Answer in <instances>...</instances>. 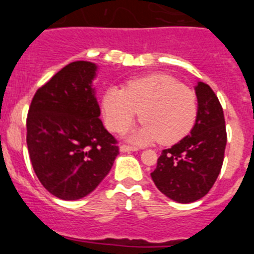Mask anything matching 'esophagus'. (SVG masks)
<instances>
[{"label": "esophagus", "mask_w": 254, "mask_h": 254, "mask_svg": "<svg viewBox=\"0 0 254 254\" xmlns=\"http://www.w3.org/2000/svg\"><path fill=\"white\" fill-rule=\"evenodd\" d=\"M120 150L122 152H129V151H137L138 147L136 146H129V145H121Z\"/></svg>", "instance_id": "1"}]
</instances>
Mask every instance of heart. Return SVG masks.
I'll list each match as a JSON object with an SVG mask.
<instances>
[{
  "mask_svg": "<svg viewBox=\"0 0 254 254\" xmlns=\"http://www.w3.org/2000/svg\"><path fill=\"white\" fill-rule=\"evenodd\" d=\"M105 125L112 132L126 131L140 112L143 126L133 140L173 145L186 137L197 117V98L190 89L165 73L126 82L125 90L112 86L102 100Z\"/></svg>",
  "mask_w": 254,
  "mask_h": 254,
  "instance_id": "1",
  "label": "heart"
}]
</instances>
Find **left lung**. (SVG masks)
I'll return each instance as SVG.
<instances>
[{"mask_svg":"<svg viewBox=\"0 0 254 254\" xmlns=\"http://www.w3.org/2000/svg\"><path fill=\"white\" fill-rule=\"evenodd\" d=\"M198 113L190 134L163 150L151 173L161 193L177 202L202 198L216 182L223 167L226 127L223 107L205 82L196 86Z\"/></svg>","mask_w":254,"mask_h":254,"instance_id":"1","label":"left lung"}]
</instances>
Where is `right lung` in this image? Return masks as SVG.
Here are the masks:
<instances>
[{"label": "right lung", "instance_id": "right-lung-1", "mask_svg": "<svg viewBox=\"0 0 254 254\" xmlns=\"http://www.w3.org/2000/svg\"><path fill=\"white\" fill-rule=\"evenodd\" d=\"M96 66L76 61L39 87L26 117V145L38 179L61 199L93 192L120 154L99 120L91 81Z\"/></svg>", "mask_w": 254, "mask_h": 254}]
</instances>
